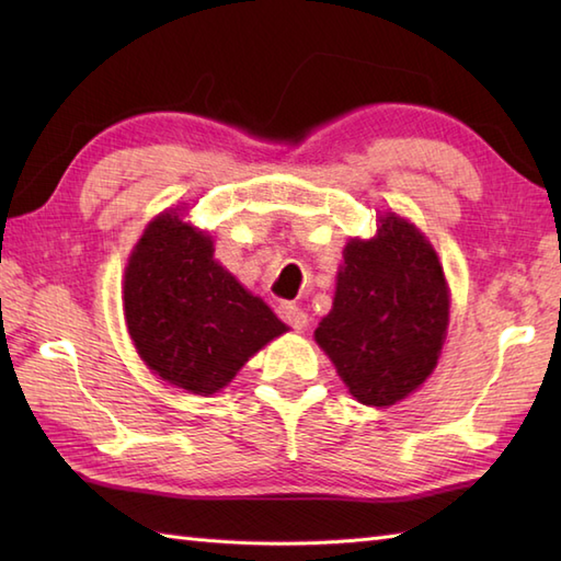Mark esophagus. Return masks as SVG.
I'll return each instance as SVG.
<instances>
[{
    "label": "esophagus",
    "instance_id": "34e87169",
    "mask_svg": "<svg viewBox=\"0 0 561 561\" xmlns=\"http://www.w3.org/2000/svg\"><path fill=\"white\" fill-rule=\"evenodd\" d=\"M277 313H279L284 323H287L294 330H304L308 325V316H306L304 308L291 304V301H282L279 308H277Z\"/></svg>",
    "mask_w": 561,
    "mask_h": 561
}]
</instances>
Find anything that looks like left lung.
Masks as SVG:
<instances>
[{"label": "left lung", "instance_id": "8db88e82", "mask_svg": "<svg viewBox=\"0 0 561 561\" xmlns=\"http://www.w3.org/2000/svg\"><path fill=\"white\" fill-rule=\"evenodd\" d=\"M446 325L448 289L434 248L388 214L371 241L344 248L335 301L316 340L356 400L386 408L434 371Z\"/></svg>", "mask_w": 561, "mask_h": 561}]
</instances>
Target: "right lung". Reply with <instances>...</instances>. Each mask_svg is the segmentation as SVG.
Segmentation results:
<instances>
[{"label":"right lung","instance_id":"add662e5","mask_svg":"<svg viewBox=\"0 0 561 561\" xmlns=\"http://www.w3.org/2000/svg\"><path fill=\"white\" fill-rule=\"evenodd\" d=\"M127 330L161 380L211 396L287 325L217 260L209 236L173 214L149 224L125 270Z\"/></svg>","mask_w":561,"mask_h":561}]
</instances>
